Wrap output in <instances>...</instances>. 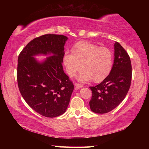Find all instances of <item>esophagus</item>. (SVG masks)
Returning <instances> with one entry per match:
<instances>
[{
	"label": "esophagus",
	"instance_id": "1",
	"mask_svg": "<svg viewBox=\"0 0 149 149\" xmlns=\"http://www.w3.org/2000/svg\"><path fill=\"white\" fill-rule=\"evenodd\" d=\"M75 86L77 88H82L83 86L82 84H79V83H75Z\"/></svg>",
	"mask_w": 149,
	"mask_h": 149
}]
</instances>
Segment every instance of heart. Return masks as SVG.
Wrapping results in <instances>:
<instances>
[{
    "mask_svg": "<svg viewBox=\"0 0 149 149\" xmlns=\"http://www.w3.org/2000/svg\"><path fill=\"white\" fill-rule=\"evenodd\" d=\"M63 61L68 75L73 77L82 67L83 70L77 77L81 82L103 80L110 74L113 66V55L107 48L94 44L78 43L74 51H65ZM83 66H82V65Z\"/></svg>",
    "mask_w": 149,
    "mask_h": 149,
    "instance_id": "b5f03b06",
    "label": "heart"
}]
</instances>
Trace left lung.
Here are the masks:
<instances>
[{
    "instance_id": "8db88e82",
    "label": "left lung",
    "mask_w": 149,
    "mask_h": 149,
    "mask_svg": "<svg viewBox=\"0 0 149 149\" xmlns=\"http://www.w3.org/2000/svg\"><path fill=\"white\" fill-rule=\"evenodd\" d=\"M114 50V62L110 74L99 84L89 87L92 93L90 108L97 113H107L118 106L130 86L132 71L129 54L117 42Z\"/></svg>"
}]
</instances>
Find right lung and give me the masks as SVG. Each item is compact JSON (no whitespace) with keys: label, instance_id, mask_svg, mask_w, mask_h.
I'll return each instance as SVG.
<instances>
[{"label":"right lung","instance_id":"obj_1","mask_svg":"<svg viewBox=\"0 0 149 149\" xmlns=\"http://www.w3.org/2000/svg\"><path fill=\"white\" fill-rule=\"evenodd\" d=\"M67 40V37L57 34L36 37L18 57L17 79L21 95L33 110L48 118L66 112L74 90V84L62 66ZM51 53L53 56L42 63L33 57Z\"/></svg>","mask_w":149,"mask_h":149}]
</instances>
